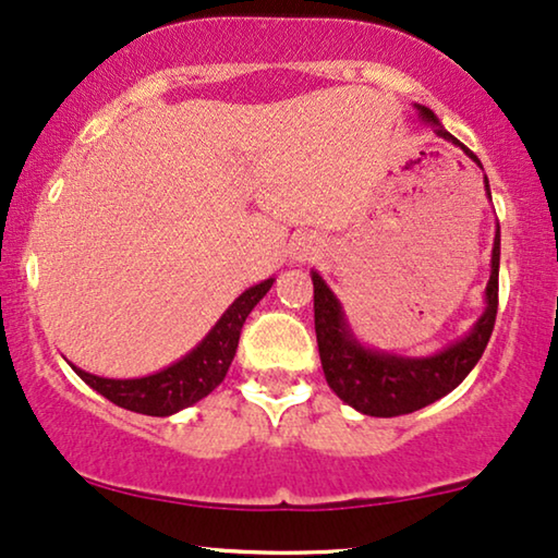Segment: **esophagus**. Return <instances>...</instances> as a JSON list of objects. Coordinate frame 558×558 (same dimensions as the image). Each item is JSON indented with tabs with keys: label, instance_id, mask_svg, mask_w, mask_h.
Returning <instances> with one entry per match:
<instances>
[{
	"label": "esophagus",
	"instance_id": "esophagus-1",
	"mask_svg": "<svg viewBox=\"0 0 558 558\" xmlns=\"http://www.w3.org/2000/svg\"><path fill=\"white\" fill-rule=\"evenodd\" d=\"M317 246H315V241H310V239H300L292 246V258L294 262H310V258H315L317 256Z\"/></svg>",
	"mask_w": 558,
	"mask_h": 558
}]
</instances>
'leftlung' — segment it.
<instances>
[{"label": "left lung", "mask_w": 558, "mask_h": 558, "mask_svg": "<svg viewBox=\"0 0 558 558\" xmlns=\"http://www.w3.org/2000/svg\"><path fill=\"white\" fill-rule=\"evenodd\" d=\"M424 121L434 124L441 140L452 142L470 159H480L454 140L437 117L418 106ZM485 190L490 195V185L485 178ZM498 269H500V226L493 241V262H490V281L485 287L487 307L475 327L464 335L462 340L429 357H403L380 353V350L363 348L350 332L348 319L332 289L325 284L317 271H312V284H315V332L319 361L327 378V386L340 396L348 407L368 416H401L429 407L441 396L454 391L457 386L468 378L475 363L483 357L487 340H490L495 315H498Z\"/></svg>", "instance_id": "1"}]
</instances>
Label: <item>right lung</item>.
<instances>
[{
	"mask_svg": "<svg viewBox=\"0 0 558 558\" xmlns=\"http://www.w3.org/2000/svg\"><path fill=\"white\" fill-rule=\"evenodd\" d=\"M271 284L274 279H266L262 284L246 289L223 312L216 327L205 335L201 345L190 350L178 363L167 365L165 371L151 373V376L144 378H101L75 368V365L73 371L94 391L106 396V399L121 409L147 416L178 414L180 409L193 407V403L205 399L213 388L220 386V380L226 378L228 368H231L235 348H239L243 323H246L251 310L264 300Z\"/></svg>",
	"mask_w": 558,
	"mask_h": 558,
	"instance_id": "1",
	"label": "right lung"
}]
</instances>
